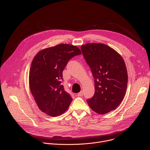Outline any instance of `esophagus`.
Here are the masks:
<instances>
[{"label":"esophagus","instance_id":"obj_1","mask_svg":"<svg viewBox=\"0 0 150 150\" xmlns=\"http://www.w3.org/2000/svg\"><path fill=\"white\" fill-rule=\"evenodd\" d=\"M77 95H78V96H79V97H82V96H83V92H82V91H81V92H79V93H78Z\"/></svg>","mask_w":150,"mask_h":150}]
</instances>
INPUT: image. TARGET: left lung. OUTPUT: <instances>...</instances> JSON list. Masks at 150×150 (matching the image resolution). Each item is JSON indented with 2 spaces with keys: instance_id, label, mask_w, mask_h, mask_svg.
Listing matches in <instances>:
<instances>
[{
  "instance_id": "8db88e82",
  "label": "left lung",
  "mask_w": 150,
  "mask_h": 150,
  "mask_svg": "<svg viewBox=\"0 0 150 150\" xmlns=\"http://www.w3.org/2000/svg\"><path fill=\"white\" fill-rule=\"evenodd\" d=\"M94 78L95 93L87 100L90 108L103 115L115 110L127 89V72L125 61L115 49L101 43H87L81 47Z\"/></svg>"
}]
</instances>
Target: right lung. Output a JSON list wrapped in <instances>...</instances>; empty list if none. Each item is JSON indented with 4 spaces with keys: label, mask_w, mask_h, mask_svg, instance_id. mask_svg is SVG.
I'll use <instances>...</instances> for the list:
<instances>
[{
    "label": "right lung",
    "mask_w": 150,
    "mask_h": 150,
    "mask_svg": "<svg viewBox=\"0 0 150 150\" xmlns=\"http://www.w3.org/2000/svg\"><path fill=\"white\" fill-rule=\"evenodd\" d=\"M81 53L75 46L59 44L41 50L34 56L29 72V87L41 112L56 117L68 110L72 98L60 83L62 72L72 57Z\"/></svg>",
    "instance_id": "obj_1"
}]
</instances>
